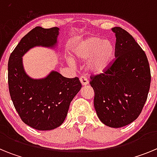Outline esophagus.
I'll return each mask as SVG.
<instances>
[{"label":"esophagus","mask_w":157,"mask_h":157,"mask_svg":"<svg viewBox=\"0 0 157 157\" xmlns=\"http://www.w3.org/2000/svg\"><path fill=\"white\" fill-rule=\"evenodd\" d=\"M79 80H80V82H81L82 85V86H86L89 84V81L87 80L86 78L84 77V76H82V77H80Z\"/></svg>","instance_id":"esophagus-1"}]
</instances>
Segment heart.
Returning a JSON list of instances; mask_svg holds the SVG:
<instances>
[{"label":"heart","mask_w":157,"mask_h":157,"mask_svg":"<svg viewBox=\"0 0 157 157\" xmlns=\"http://www.w3.org/2000/svg\"><path fill=\"white\" fill-rule=\"evenodd\" d=\"M116 48L112 41L98 37H90L77 43L72 48L73 56L78 60L87 61L86 70L92 75L104 73L114 60ZM70 64H74L71 59Z\"/></svg>","instance_id":"heart-1"}]
</instances>
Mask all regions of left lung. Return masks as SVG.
Segmentation results:
<instances>
[{
    "instance_id": "1",
    "label": "left lung",
    "mask_w": 157,
    "mask_h": 157,
    "mask_svg": "<svg viewBox=\"0 0 157 157\" xmlns=\"http://www.w3.org/2000/svg\"><path fill=\"white\" fill-rule=\"evenodd\" d=\"M116 34V59L104 73L91 77L94 108L104 124L127 126L141 114L149 91L150 68L147 56L134 37L121 27Z\"/></svg>"
}]
</instances>
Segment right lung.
I'll return each instance as SVG.
<instances>
[{"label": "right lung", "instance_id": "obj_1", "mask_svg": "<svg viewBox=\"0 0 157 157\" xmlns=\"http://www.w3.org/2000/svg\"><path fill=\"white\" fill-rule=\"evenodd\" d=\"M59 30L36 27L22 38L8 59V89L14 107L23 123L38 130L61 125L71 102L82 88L77 77L68 78L52 71L45 78L34 79L24 70L23 55L35 46L54 48Z\"/></svg>", "mask_w": 157, "mask_h": 157}]
</instances>
